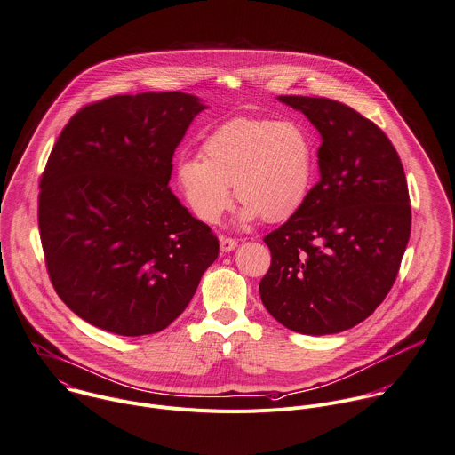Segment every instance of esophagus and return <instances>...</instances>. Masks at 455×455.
<instances>
[{"label":"esophagus","instance_id":"esophagus-1","mask_svg":"<svg viewBox=\"0 0 455 455\" xmlns=\"http://www.w3.org/2000/svg\"><path fill=\"white\" fill-rule=\"evenodd\" d=\"M236 249V240L229 238V236H220V251L222 252H231Z\"/></svg>","mask_w":455,"mask_h":455}]
</instances>
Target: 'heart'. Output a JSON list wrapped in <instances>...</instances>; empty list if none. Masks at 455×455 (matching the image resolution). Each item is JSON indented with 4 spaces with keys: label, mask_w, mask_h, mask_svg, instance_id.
Returning a JSON list of instances; mask_svg holds the SVG:
<instances>
[{
    "label": "heart",
    "mask_w": 455,
    "mask_h": 455,
    "mask_svg": "<svg viewBox=\"0 0 455 455\" xmlns=\"http://www.w3.org/2000/svg\"><path fill=\"white\" fill-rule=\"evenodd\" d=\"M203 153L204 158H181L176 167L180 190L203 222L215 224L229 208L231 185L243 201L242 222H283L311 190L315 140L299 121L235 117L206 137Z\"/></svg>",
    "instance_id": "1"
}]
</instances>
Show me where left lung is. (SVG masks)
I'll list each match as a JSON object with an SVG mask.
<instances>
[{"instance_id": "obj_1", "label": "left lung", "mask_w": 455, "mask_h": 455, "mask_svg": "<svg viewBox=\"0 0 455 455\" xmlns=\"http://www.w3.org/2000/svg\"><path fill=\"white\" fill-rule=\"evenodd\" d=\"M318 130L320 181L300 210L268 233L259 283L267 311L300 334L347 331L391 290L411 235L402 162L384 132L327 98L279 96Z\"/></svg>"}]
</instances>
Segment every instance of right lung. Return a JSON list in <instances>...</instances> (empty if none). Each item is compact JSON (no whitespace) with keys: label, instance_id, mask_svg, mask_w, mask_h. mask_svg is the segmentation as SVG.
I'll return each mask as SVG.
<instances>
[{"label":"right lung","instance_id":"right-lung-1","mask_svg":"<svg viewBox=\"0 0 455 455\" xmlns=\"http://www.w3.org/2000/svg\"><path fill=\"white\" fill-rule=\"evenodd\" d=\"M204 108L185 92L112 96L62 130L41 178L39 229L53 288L85 322L158 332L217 259V236L169 188L174 151Z\"/></svg>","mask_w":455,"mask_h":455}]
</instances>
